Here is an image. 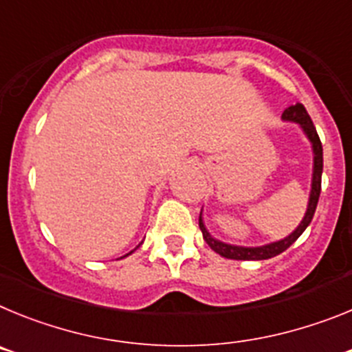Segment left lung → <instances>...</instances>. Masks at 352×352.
Instances as JSON below:
<instances>
[{"mask_svg":"<svg viewBox=\"0 0 352 352\" xmlns=\"http://www.w3.org/2000/svg\"><path fill=\"white\" fill-rule=\"evenodd\" d=\"M282 118L287 121H296L300 123L303 132L307 133V138L312 142L314 149V174H312V192H310L309 199V208H307V213H305L303 220L298 226V229L292 234H289L287 238L280 239V241H275V243L264 245V247H234V245H227L219 241V239L211 238L210 232L206 231L204 227L203 219L199 217V227L203 231V238L208 245L211 247V250H214L217 254H220L226 259H236V261H263L270 259V257H275L278 254H282L284 250H287L301 234L309 227V223L312 222L314 213H316L317 201H319V194H321V176H322V144L321 139L317 135V130L314 126L312 120H310L307 109L303 107V104H296L287 107L282 113Z\"/></svg>","mask_w":352,"mask_h":352,"instance_id":"8db88e82","label":"left lung"}]
</instances>
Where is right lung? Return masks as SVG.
<instances>
[{"label":"right lung","instance_id":"add662e5","mask_svg":"<svg viewBox=\"0 0 352 352\" xmlns=\"http://www.w3.org/2000/svg\"><path fill=\"white\" fill-rule=\"evenodd\" d=\"M130 254H132V252H130ZM130 254H126V256H130ZM126 256H125V257H126Z\"/></svg>","mask_w":352,"mask_h":352}]
</instances>
